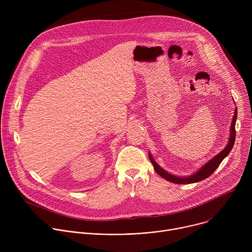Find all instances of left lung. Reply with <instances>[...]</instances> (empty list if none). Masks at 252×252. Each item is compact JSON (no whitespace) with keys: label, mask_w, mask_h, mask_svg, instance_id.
<instances>
[{"label":"left lung","mask_w":252,"mask_h":252,"mask_svg":"<svg viewBox=\"0 0 252 252\" xmlns=\"http://www.w3.org/2000/svg\"><path fill=\"white\" fill-rule=\"evenodd\" d=\"M237 119V110L235 109L234 112V116L231 122V126H230V135H229V139H228V143L227 146L214 158H212L210 160H208L205 164H203L196 172L192 173L191 175L189 176H176L173 175L167 171H165L163 168H161L157 162L156 160L153 158L152 155L149 154L150 157V160L154 165L155 170L157 171L158 174H159L161 177H163L166 181L172 183V184H177V185H188V184H194V183H198L203 181L206 177L210 176L214 170L217 169L220 164L221 163V161L227 157V155L231 152L234 141H235V122Z\"/></svg>","instance_id":"obj_1"}]
</instances>
